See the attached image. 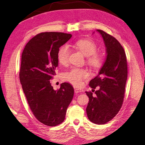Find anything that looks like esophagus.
Instances as JSON below:
<instances>
[{
    "mask_svg": "<svg viewBox=\"0 0 145 145\" xmlns=\"http://www.w3.org/2000/svg\"><path fill=\"white\" fill-rule=\"evenodd\" d=\"M74 90H75V93H81V92H82V91H83V90H81V89H80V88H75Z\"/></svg>",
    "mask_w": 145,
    "mask_h": 145,
    "instance_id": "34e87169",
    "label": "esophagus"
}]
</instances>
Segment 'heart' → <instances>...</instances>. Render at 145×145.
<instances>
[{
  "mask_svg": "<svg viewBox=\"0 0 145 145\" xmlns=\"http://www.w3.org/2000/svg\"><path fill=\"white\" fill-rule=\"evenodd\" d=\"M76 47L80 50L85 56L87 57L88 63L91 67L97 69L103 63V55L97 53V47L95 43L90 39H82L75 44ZM70 54V48L63 45L60 48L57 53L58 61L61 65H66L69 62ZM88 72L86 70L73 68L69 72L64 73L63 78L75 86L82 85L83 80L88 77Z\"/></svg>",
  "mask_w": 145,
  "mask_h": 145,
  "instance_id": "1",
  "label": "heart"
}]
</instances>
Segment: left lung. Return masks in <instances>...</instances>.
<instances>
[{
	"mask_svg": "<svg viewBox=\"0 0 145 145\" xmlns=\"http://www.w3.org/2000/svg\"><path fill=\"white\" fill-rule=\"evenodd\" d=\"M96 31L102 37L106 56L97 76L89 84L93 89L100 87L95 91L96 95L93 97L91 92L86 91L89 98L86 111L90 121L103 125L112 120L122 106L127 80V61L123 48L115 37L101 30Z\"/></svg>",
	"mask_w": 145,
	"mask_h": 145,
	"instance_id": "left-lung-1",
	"label": "left lung"
}]
</instances>
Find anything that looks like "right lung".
Returning a JSON list of instances; mask_svg holds the SVG:
<instances>
[{
    "label": "right lung",
    "instance_id": "obj_1",
    "mask_svg": "<svg viewBox=\"0 0 145 145\" xmlns=\"http://www.w3.org/2000/svg\"><path fill=\"white\" fill-rule=\"evenodd\" d=\"M61 32H44L33 37L24 48L19 78L29 105L39 121L55 127L65 118L74 90L69 83H62L58 90L50 80L58 65L59 48L72 37Z\"/></svg>",
    "mask_w": 145,
    "mask_h": 145
}]
</instances>
